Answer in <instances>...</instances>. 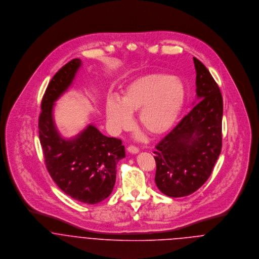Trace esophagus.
<instances>
[{"instance_id": "obj_1", "label": "esophagus", "mask_w": 259, "mask_h": 259, "mask_svg": "<svg viewBox=\"0 0 259 259\" xmlns=\"http://www.w3.org/2000/svg\"><path fill=\"white\" fill-rule=\"evenodd\" d=\"M127 151L131 152V153H133V154H136V153H138V152L140 151V149L137 148V147H135V146H130V147L127 148Z\"/></svg>"}]
</instances>
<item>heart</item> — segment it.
Masks as SVG:
<instances>
[{
    "label": "heart",
    "mask_w": 259,
    "mask_h": 259,
    "mask_svg": "<svg viewBox=\"0 0 259 259\" xmlns=\"http://www.w3.org/2000/svg\"><path fill=\"white\" fill-rule=\"evenodd\" d=\"M185 102L182 81L174 76L149 74L131 81L119 98L111 96L106 114L113 131L131 125L132 113L139 111L138 123L149 136L165 134L176 122Z\"/></svg>",
    "instance_id": "obj_1"
}]
</instances>
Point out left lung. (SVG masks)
Masks as SVG:
<instances>
[{
	"instance_id": "1",
	"label": "left lung",
	"mask_w": 259,
	"mask_h": 259,
	"mask_svg": "<svg viewBox=\"0 0 259 259\" xmlns=\"http://www.w3.org/2000/svg\"><path fill=\"white\" fill-rule=\"evenodd\" d=\"M199 101L153 151L154 182L169 197L196 191L210 177L222 146L221 90L206 67L193 58Z\"/></svg>"
}]
</instances>
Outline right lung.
I'll use <instances>...</instances> for the list:
<instances>
[{
    "label": "right lung",
    "instance_id": "right-lung-1",
    "mask_svg": "<svg viewBox=\"0 0 259 259\" xmlns=\"http://www.w3.org/2000/svg\"><path fill=\"white\" fill-rule=\"evenodd\" d=\"M80 66L79 59L72 60L49 82L40 105L38 137L53 181L75 200L96 204L111 194L116 163L125 151L120 140L104 136L93 124L70 140L58 132L53 117L55 102L72 84Z\"/></svg>",
    "mask_w": 259,
    "mask_h": 259
}]
</instances>
